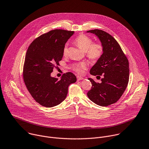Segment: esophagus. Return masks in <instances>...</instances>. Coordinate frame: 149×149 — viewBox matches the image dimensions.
Returning <instances> with one entry per match:
<instances>
[{
	"instance_id": "esophagus-1",
	"label": "esophagus",
	"mask_w": 149,
	"mask_h": 149,
	"mask_svg": "<svg viewBox=\"0 0 149 149\" xmlns=\"http://www.w3.org/2000/svg\"><path fill=\"white\" fill-rule=\"evenodd\" d=\"M83 79H84L83 77H81V76H77V80L78 81L81 80H83Z\"/></svg>"
}]
</instances>
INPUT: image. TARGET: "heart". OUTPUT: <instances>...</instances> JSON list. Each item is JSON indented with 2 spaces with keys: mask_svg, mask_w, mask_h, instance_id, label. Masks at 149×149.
<instances>
[{
  "mask_svg": "<svg viewBox=\"0 0 149 149\" xmlns=\"http://www.w3.org/2000/svg\"><path fill=\"white\" fill-rule=\"evenodd\" d=\"M75 44L83 51L86 52V56L91 60H97L103 53V46L99 43H93L91 38L85 35H80L74 40ZM68 52V45L66 44L63 49V54L66 56ZM88 64L86 62H81L75 65L73 69L79 74H82L87 69Z\"/></svg>",
  "mask_w": 149,
  "mask_h": 149,
  "instance_id": "heart-1",
  "label": "heart"
}]
</instances>
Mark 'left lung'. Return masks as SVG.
Returning <instances> with one entry per match:
<instances>
[{
    "label": "left lung",
    "instance_id": "left-lung-1",
    "mask_svg": "<svg viewBox=\"0 0 149 149\" xmlns=\"http://www.w3.org/2000/svg\"><path fill=\"white\" fill-rule=\"evenodd\" d=\"M87 33L95 35L103 46V53L91 68L90 73L103 76L100 83L88 78L92 88L87 95L95 104L107 106L117 102L126 90L129 79V61L119 44L110 35L99 29Z\"/></svg>",
    "mask_w": 149,
    "mask_h": 149
}]
</instances>
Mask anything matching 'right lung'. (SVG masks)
I'll use <instances>...</instances> for the list:
<instances>
[{
    "instance_id": "obj_1",
    "label": "right lung",
    "mask_w": 149,
    "mask_h": 149,
    "mask_svg": "<svg viewBox=\"0 0 149 149\" xmlns=\"http://www.w3.org/2000/svg\"><path fill=\"white\" fill-rule=\"evenodd\" d=\"M73 31L54 29L45 33L30 45L23 66V80L28 91L36 102L46 107L61 103L66 97L68 87L76 81L71 72L58 80L51 76L56 65L63 57V49Z\"/></svg>"
}]
</instances>
